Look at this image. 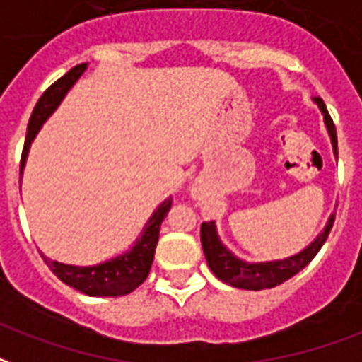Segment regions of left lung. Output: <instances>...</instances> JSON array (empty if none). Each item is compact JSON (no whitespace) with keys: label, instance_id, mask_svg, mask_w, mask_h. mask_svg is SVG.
<instances>
[{"label":"left lung","instance_id":"obj_1","mask_svg":"<svg viewBox=\"0 0 362 362\" xmlns=\"http://www.w3.org/2000/svg\"><path fill=\"white\" fill-rule=\"evenodd\" d=\"M315 103L324 115V124L328 128L330 134L332 147L334 153L338 157V134H336V127L334 120L328 115V109L324 105V101L320 98H315ZM334 218L336 215H330L328 224L324 226V230L317 235L315 242H310L303 251H299L296 255L288 257V259H280V261H264V263H247L242 261L238 257L224 247L216 232L215 222H203L202 224V245L205 259H207L209 269L215 272V276L222 280L228 286L240 288V290H269L274 288L278 284L290 280L291 276H296L299 270H303L307 264L315 259L320 247L326 242V238L330 234L332 226H334Z\"/></svg>","mask_w":362,"mask_h":362}]
</instances>
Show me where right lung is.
<instances>
[{
  "label": "right lung",
  "mask_w": 362,
  "mask_h": 362,
  "mask_svg": "<svg viewBox=\"0 0 362 362\" xmlns=\"http://www.w3.org/2000/svg\"><path fill=\"white\" fill-rule=\"evenodd\" d=\"M88 63L72 66L71 71L66 72L65 76H61L57 82H53L38 99V103L32 111L30 122H28V130H26V140H24L23 157H21V176H23L24 165H26V157L30 151V144L40 132V128L45 120L49 119V115L57 109V105L63 101L66 92L71 90L72 84L82 76L86 71ZM173 205V197H168L160 203L159 207L155 209L151 218L147 221L146 228L141 230V235L136 240L132 247L128 249L127 253L109 259L105 263L93 264V267H76V264H65L59 261H52L42 253V259L45 264L52 269L55 276L71 286L74 290L82 291L86 296L92 297H119L127 296L134 291L151 270L153 263L155 247L159 242V230L160 222L165 221V216L170 211Z\"/></svg>",
  "instance_id": "right-lung-1"
}]
</instances>
